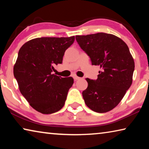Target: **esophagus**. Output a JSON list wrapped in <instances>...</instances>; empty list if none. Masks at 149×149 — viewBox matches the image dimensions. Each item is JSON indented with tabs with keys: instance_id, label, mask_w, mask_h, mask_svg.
Wrapping results in <instances>:
<instances>
[{
	"instance_id": "esophagus-1",
	"label": "esophagus",
	"mask_w": 149,
	"mask_h": 149,
	"mask_svg": "<svg viewBox=\"0 0 149 149\" xmlns=\"http://www.w3.org/2000/svg\"><path fill=\"white\" fill-rule=\"evenodd\" d=\"M74 79H75V81H77V80H79V79H80L81 78H80L79 77H77V76H76V75H74Z\"/></svg>"
}]
</instances>
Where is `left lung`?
Listing matches in <instances>:
<instances>
[{"label": "left lung", "mask_w": 149, "mask_h": 149, "mask_svg": "<svg viewBox=\"0 0 149 149\" xmlns=\"http://www.w3.org/2000/svg\"><path fill=\"white\" fill-rule=\"evenodd\" d=\"M75 39L92 64L101 68L97 79H86L88 87L82 93L85 104L96 112H107L119 104L132 84L135 63L129 48L119 37L105 33Z\"/></svg>", "instance_id": "obj_1"}]
</instances>
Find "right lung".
<instances>
[{"instance_id":"obj_1","label":"right lung","mask_w":149,"mask_h":149,"mask_svg":"<svg viewBox=\"0 0 149 149\" xmlns=\"http://www.w3.org/2000/svg\"><path fill=\"white\" fill-rule=\"evenodd\" d=\"M74 41V36L40 37L26 42L19 50L14 77L22 95L42 114L56 112L65 104L74 79L52 72L54 65L62 64L65 51Z\"/></svg>"}]
</instances>
